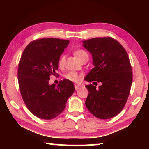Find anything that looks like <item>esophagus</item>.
Segmentation results:
<instances>
[{
  "instance_id": "esophagus-1",
  "label": "esophagus",
  "mask_w": 149,
  "mask_h": 149,
  "mask_svg": "<svg viewBox=\"0 0 149 149\" xmlns=\"http://www.w3.org/2000/svg\"><path fill=\"white\" fill-rule=\"evenodd\" d=\"M81 86H80V85H77V84H75V90H79L81 88Z\"/></svg>"
}]
</instances>
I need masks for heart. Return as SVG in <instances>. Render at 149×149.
I'll use <instances>...</instances> for the list:
<instances>
[{
    "label": "heart",
    "instance_id": "1",
    "mask_svg": "<svg viewBox=\"0 0 149 149\" xmlns=\"http://www.w3.org/2000/svg\"><path fill=\"white\" fill-rule=\"evenodd\" d=\"M74 54L77 58V59L79 60L80 61H81L82 60H83L84 59H88V53L83 49H79L75 50L74 52ZM65 60H66L65 55H62L61 57H60L58 60V66L60 68H62L64 66L65 63ZM82 76H83V75L82 74H79V73L76 72H74V71H71L66 73V74L64 75V77L66 80L73 82V83H78V82L80 81Z\"/></svg>",
    "mask_w": 149,
    "mask_h": 149
}]
</instances>
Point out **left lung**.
Listing matches in <instances>:
<instances>
[{
	"label": "left lung",
	"mask_w": 149,
	"mask_h": 149,
	"mask_svg": "<svg viewBox=\"0 0 149 149\" xmlns=\"http://www.w3.org/2000/svg\"><path fill=\"white\" fill-rule=\"evenodd\" d=\"M83 45L92 54L95 66L85 80L100 83L98 89L92 84L86 85L89 93L85 104L97 118H111L122 111L130 93L132 72L128 54L111 37L83 41Z\"/></svg>",
	"instance_id": "obj_1"
}]
</instances>
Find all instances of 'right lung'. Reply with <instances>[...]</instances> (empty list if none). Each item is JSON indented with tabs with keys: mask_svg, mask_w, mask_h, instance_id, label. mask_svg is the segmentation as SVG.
Segmentation results:
<instances>
[{
	"mask_svg": "<svg viewBox=\"0 0 149 149\" xmlns=\"http://www.w3.org/2000/svg\"><path fill=\"white\" fill-rule=\"evenodd\" d=\"M68 43V40L54 38L38 39L28 44L21 56L18 66L21 95L30 112L40 118L58 116L75 90L74 83L66 79L59 81L57 86L49 84Z\"/></svg>",
	"mask_w": 149,
	"mask_h": 149,
	"instance_id": "right-lung-1",
	"label": "right lung"
}]
</instances>
